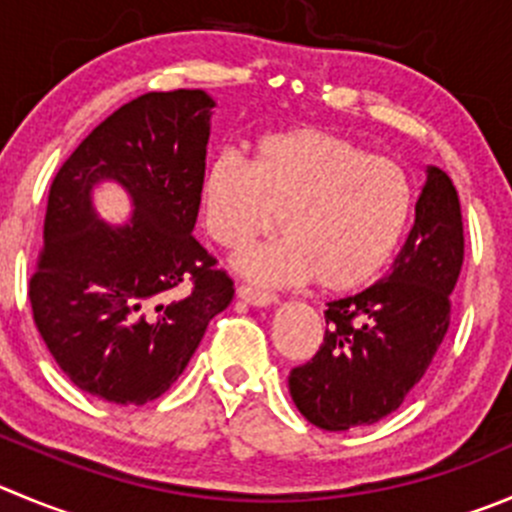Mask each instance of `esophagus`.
Masks as SVG:
<instances>
[{
  "instance_id": "1",
  "label": "esophagus",
  "mask_w": 512,
  "mask_h": 512,
  "mask_svg": "<svg viewBox=\"0 0 512 512\" xmlns=\"http://www.w3.org/2000/svg\"><path fill=\"white\" fill-rule=\"evenodd\" d=\"M236 294H238V299H243V301H246V304H251V306H271V304H276V296L274 294H266V291L251 289V286H238Z\"/></svg>"
}]
</instances>
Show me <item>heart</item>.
<instances>
[{"mask_svg": "<svg viewBox=\"0 0 512 512\" xmlns=\"http://www.w3.org/2000/svg\"><path fill=\"white\" fill-rule=\"evenodd\" d=\"M203 228L223 248L271 231L284 236L241 253L236 269L264 286L316 279L326 291L369 284L392 259L412 216L410 175L332 130L296 125L253 143V160L218 153L198 183Z\"/></svg>", "mask_w": 512, "mask_h": 512, "instance_id": "obj_1", "label": "heart"}]
</instances>
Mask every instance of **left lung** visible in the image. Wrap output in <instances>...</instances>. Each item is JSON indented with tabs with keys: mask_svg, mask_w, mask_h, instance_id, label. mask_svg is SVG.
<instances>
[{
	"mask_svg": "<svg viewBox=\"0 0 512 512\" xmlns=\"http://www.w3.org/2000/svg\"><path fill=\"white\" fill-rule=\"evenodd\" d=\"M462 256L460 198L450 175L430 165L389 274L329 301L319 352L291 369V399L311 425L329 432L374 425L405 402L447 334Z\"/></svg>",
	"mask_w": 512,
	"mask_h": 512,
	"instance_id": "obj_1",
	"label": "left lung"
}]
</instances>
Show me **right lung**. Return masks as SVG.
Masks as SVG:
<instances>
[{
  "label": "right lung",
  "instance_id": "1",
  "mask_svg": "<svg viewBox=\"0 0 512 512\" xmlns=\"http://www.w3.org/2000/svg\"><path fill=\"white\" fill-rule=\"evenodd\" d=\"M213 107L203 90L135 97L52 180L29 304L55 362L92 397L158 399L188 367L208 321L231 304L233 281L193 238ZM102 179L134 201L123 227L91 206ZM183 280L192 291L173 300Z\"/></svg>",
  "mask_w": 512,
  "mask_h": 512
}]
</instances>
